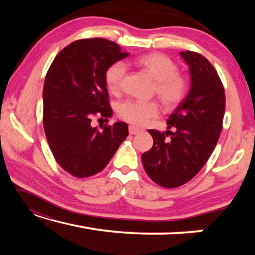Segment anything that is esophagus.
<instances>
[{"label":"esophagus","mask_w":255,"mask_h":255,"mask_svg":"<svg viewBox=\"0 0 255 255\" xmlns=\"http://www.w3.org/2000/svg\"><path fill=\"white\" fill-rule=\"evenodd\" d=\"M139 131H140L139 128H137L135 126H129V133H130V135H136V133H138Z\"/></svg>","instance_id":"1"}]
</instances>
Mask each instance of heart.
Listing matches in <instances>:
<instances>
[{"label": "heart", "instance_id": "obj_1", "mask_svg": "<svg viewBox=\"0 0 255 255\" xmlns=\"http://www.w3.org/2000/svg\"><path fill=\"white\" fill-rule=\"evenodd\" d=\"M133 64L155 80L153 94H156L165 109H174L187 98L189 80L178 72V64L169 56L161 53L145 54L135 58ZM125 74L126 66L122 62H116L107 68L105 81L111 93L119 94L122 91ZM117 110L119 117L125 122L144 126L158 115L159 107L154 100H126L120 103Z\"/></svg>", "mask_w": 255, "mask_h": 255}]
</instances>
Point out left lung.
<instances>
[{"label": "left lung", "instance_id": "8db88e82", "mask_svg": "<svg viewBox=\"0 0 255 255\" xmlns=\"http://www.w3.org/2000/svg\"><path fill=\"white\" fill-rule=\"evenodd\" d=\"M190 67L191 88L167 119V130L149 129L153 147L141 155L146 173L163 188H178L196 176L219 139L225 91L217 71L204 56L181 51Z\"/></svg>", "mask_w": 255, "mask_h": 255}]
</instances>
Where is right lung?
<instances>
[{"mask_svg": "<svg viewBox=\"0 0 255 255\" xmlns=\"http://www.w3.org/2000/svg\"><path fill=\"white\" fill-rule=\"evenodd\" d=\"M114 41L90 38L72 42L59 51L44 84V129L56 162L75 178H88L108 165L128 136V125H105L99 130L92 118H109L105 73L127 57ZM108 122V119H107Z\"/></svg>", "mask_w": 255, "mask_h": 255, "instance_id": "add662e5", "label": "right lung"}]
</instances>
